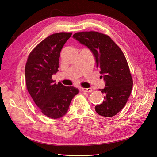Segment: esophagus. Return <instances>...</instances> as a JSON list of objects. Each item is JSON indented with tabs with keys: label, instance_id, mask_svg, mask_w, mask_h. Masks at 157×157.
<instances>
[{
	"label": "esophagus",
	"instance_id": "1",
	"mask_svg": "<svg viewBox=\"0 0 157 157\" xmlns=\"http://www.w3.org/2000/svg\"><path fill=\"white\" fill-rule=\"evenodd\" d=\"M82 90L83 92H87V93H91L93 91V89L91 88H82Z\"/></svg>",
	"mask_w": 157,
	"mask_h": 157
}]
</instances>
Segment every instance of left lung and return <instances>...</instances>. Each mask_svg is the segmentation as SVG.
I'll use <instances>...</instances> for the list:
<instances>
[{
  "mask_svg": "<svg viewBox=\"0 0 157 157\" xmlns=\"http://www.w3.org/2000/svg\"><path fill=\"white\" fill-rule=\"evenodd\" d=\"M73 38L90 50L105 82V87L99 89L104 94V100L95 106V111L104 117H113L124 107L132 89L124 53L109 36L100 33L79 32Z\"/></svg>",
  "mask_w": 157,
  "mask_h": 157,
  "instance_id": "1",
  "label": "left lung"
}]
</instances>
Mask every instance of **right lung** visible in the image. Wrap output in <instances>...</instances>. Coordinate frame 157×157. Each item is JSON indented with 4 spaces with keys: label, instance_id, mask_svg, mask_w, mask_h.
<instances>
[{
    "label": "right lung",
    "instance_id": "right-lung-1",
    "mask_svg": "<svg viewBox=\"0 0 157 157\" xmlns=\"http://www.w3.org/2000/svg\"><path fill=\"white\" fill-rule=\"evenodd\" d=\"M71 33L50 35L34 48L25 65V81L30 95L42 113L52 119L63 117L78 89L55 83L52 78L59 67L60 53Z\"/></svg>",
    "mask_w": 157,
    "mask_h": 157
}]
</instances>
